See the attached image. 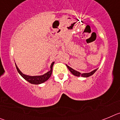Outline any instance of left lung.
Instances as JSON below:
<instances>
[{
  "instance_id": "8db88e82",
  "label": "left lung",
  "mask_w": 120,
  "mask_h": 120,
  "mask_svg": "<svg viewBox=\"0 0 120 120\" xmlns=\"http://www.w3.org/2000/svg\"><path fill=\"white\" fill-rule=\"evenodd\" d=\"M66 66L67 67V68H68V70H70V71L73 75H75V76H78V77H79V76H82V77H89V76H92V75H93V74H94V73H95V72H96L97 70V69L94 70L92 71L91 72H90V73H82V74H81L80 72L77 71H76L75 70L73 69L72 68H71L70 67H69L68 65H66Z\"/></svg>"
}]
</instances>
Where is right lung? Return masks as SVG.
<instances>
[{"mask_svg": "<svg viewBox=\"0 0 120 120\" xmlns=\"http://www.w3.org/2000/svg\"><path fill=\"white\" fill-rule=\"evenodd\" d=\"M54 63H55V62H53L52 63V64H51L50 70L49 71L47 72L46 73H45L44 75H41V76H32L24 75V74H23V73L19 70L18 67L17 66L16 64H15V66H16V68L17 70V71L19 72V74H20L25 80H27V82H29V83H32V84L38 85L43 83L44 82L47 81V80L49 79L51 75H52V68Z\"/></svg>", "mask_w": 120, "mask_h": 120, "instance_id": "obj_1", "label": "right lung"}]
</instances>
